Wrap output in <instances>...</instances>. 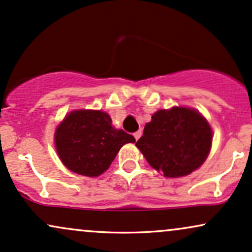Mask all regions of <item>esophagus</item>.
Wrapping results in <instances>:
<instances>
[{
    "mask_svg": "<svg viewBox=\"0 0 252 252\" xmlns=\"http://www.w3.org/2000/svg\"><path fill=\"white\" fill-rule=\"evenodd\" d=\"M141 136H142V131H141V130H138V131H136L135 134H134V137H135L136 141H137V139H138L139 137H141Z\"/></svg>",
    "mask_w": 252,
    "mask_h": 252,
    "instance_id": "esophagus-1",
    "label": "esophagus"
}]
</instances>
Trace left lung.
Returning a JSON list of instances; mask_svg holds the SVG:
<instances>
[{
	"instance_id": "8db88e82",
	"label": "left lung",
	"mask_w": 252,
	"mask_h": 252,
	"mask_svg": "<svg viewBox=\"0 0 252 252\" xmlns=\"http://www.w3.org/2000/svg\"><path fill=\"white\" fill-rule=\"evenodd\" d=\"M213 132L195 109L158 110L136 142L148 163L165 177H182L198 169L210 153Z\"/></svg>"
}]
</instances>
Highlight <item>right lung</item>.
<instances>
[{
    "instance_id": "add662e5",
    "label": "right lung",
    "mask_w": 252,
    "mask_h": 252,
    "mask_svg": "<svg viewBox=\"0 0 252 252\" xmlns=\"http://www.w3.org/2000/svg\"><path fill=\"white\" fill-rule=\"evenodd\" d=\"M134 142V136L115 129L110 116L101 110L71 111L55 131L56 150L63 164L88 177L108 170L121 148Z\"/></svg>"
}]
</instances>
